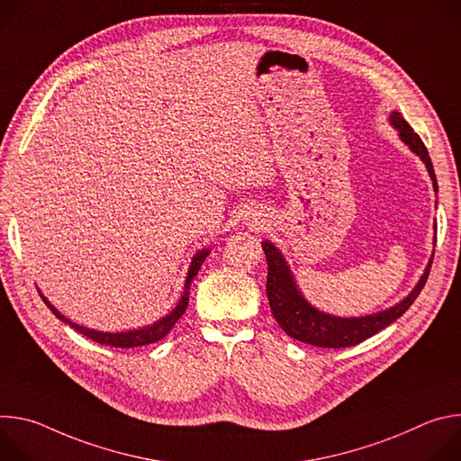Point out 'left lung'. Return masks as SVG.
Returning <instances> with one entry per match:
<instances>
[{
	"label": "left lung",
	"instance_id": "obj_1",
	"mask_svg": "<svg viewBox=\"0 0 461 461\" xmlns=\"http://www.w3.org/2000/svg\"><path fill=\"white\" fill-rule=\"evenodd\" d=\"M388 122L393 129L398 131L400 140L425 164L429 176L432 180V187L438 193L434 167L421 139L405 122L402 113L392 111L388 116ZM434 230H436V221H434ZM262 249H265V255L268 260L267 294H268L270 308L276 321L281 324V328L290 338L301 343H308L312 347H321V348H345V347L359 345L361 341L381 332L383 328L388 326L390 322L400 319L423 290L430 272L432 258H434V253H432L420 281L411 290V294L403 297L400 303L368 315L339 317V315H332L319 310L304 297V294L297 286V281L290 270L288 260L274 242L262 240Z\"/></svg>",
	"mask_w": 461,
	"mask_h": 461
}]
</instances>
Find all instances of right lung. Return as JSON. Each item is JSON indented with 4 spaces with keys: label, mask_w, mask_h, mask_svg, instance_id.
Wrapping results in <instances>:
<instances>
[{
    "label": "right lung",
    "mask_w": 461,
    "mask_h": 461,
    "mask_svg": "<svg viewBox=\"0 0 461 461\" xmlns=\"http://www.w3.org/2000/svg\"><path fill=\"white\" fill-rule=\"evenodd\" d=\"M210 248H203L196 251L189 262V268H187V276H185V281H184V290H182V295L176 303V306L167 313L164 315L162 319H158L157 322L153 324H148V326H142V328H137V330H125V332H102V330H95V328H87L84 324H78V322H73L71 319L65 317L63 313L58 312V308H54V304H50V301L41 294V290L38 288L40 292V297L43 299V303L50 308V312L65 324H69L71 328H75L77 332L84 334L86 338L100 343V345H107V347H116V348H133V347H144V345H151V343H157L160 341L164 336H167V332L171 330V328L175 326V322L182 317V313L185 312L187 308V301H189V288H191V283L193 279L196 277V274H199L201 267L204 258L210 255Z\"/></svg>",
    "instance_id": "right-lung-1"
}]
</instances>
